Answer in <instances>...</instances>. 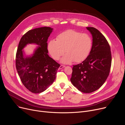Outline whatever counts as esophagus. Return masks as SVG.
<instances>
[{
  "label": "esophagus",
  "instance_id": "1",
  "mask_svg": "<svg viewBox=\"0 0 125 125\" xmlns=\"http://www.w3.org/2000/svg\"><path fill=\"white\" fill-rule=\"evenodd\" d=\"M65 65H61V66L59 67V68L60 69H62V68H64V67H65Z\"/></svg>",
  "mask_w": 125,
  "mask_h": 125
}]
</instances>
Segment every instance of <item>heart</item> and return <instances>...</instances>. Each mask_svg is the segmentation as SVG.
<instances>
[{
  "mask_svg": "<svg viewBox=\"0 0 125 125\" xmlns=\"http://www.w3.org/2000/svg\"><path fill=\"white\" fill-rule=\"evenodd\" d=\"M92 46V40L87 33L70 29L58 35L56 41L52 40L48 44V50L52 58L58 60L64 54H67L61 59L63 63L74 61H83L89 56Z\"/></svg>",
  "mask_w": 125,
  "mask_h": 125,
  "instance_id": "b5f03b06",
  "label": "heart"
}]
</instances>
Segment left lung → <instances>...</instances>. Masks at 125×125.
Segmentation results:
<instances>
[{
  "label": "left lung",
  "mask_w": 125,
  "mask_h": 125,
  "mask_svg": "<svg viewBox=\"0 0 125 125\" xmlns=\"http://www.w3.org/2000/svg\"><path fill=\"white\" fill-rule=\"evenodd\" d=\"M93 36L90 55L81 63L73 65L70 81L78 90L90 93L99 89L109 75L111 65L110 45L95 28L86 27Z\"/></svg>",
  "instance_id": "obj_1"
}]
</instances>
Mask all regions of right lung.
Segmentation results:
<instances>
[{
  "label": "right lung",
  "instance_id": "obj_1",
  "mask_svg": "<svg viewBox=\"0 0 125 125\" xmlns=\"http://www.w3.org/2000/svg\"><path fill=\"white\" fill-rule=\"evenodd\" d=\"M52 29L37 28L26 33L20 41L16 56V67L24 86L33 93L42 92L56 78L60 65L48 55V39ZM28 43L39 47L31 57H23L22 49Z\"/></svg>",
  "mask_w": 125,
  "mask_h": 125
}]
</instances>
